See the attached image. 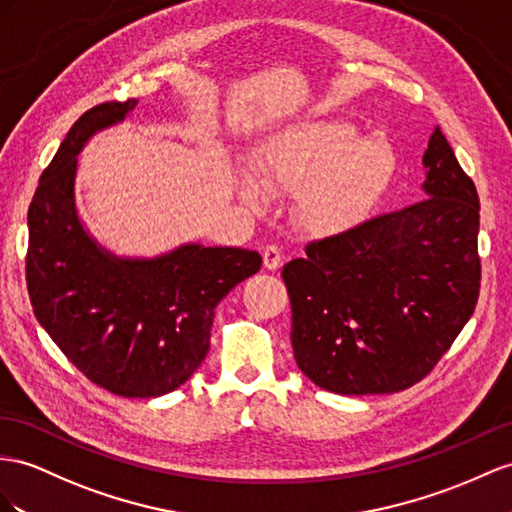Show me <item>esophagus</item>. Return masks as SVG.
Returning a JSON list of instances; mask_svg holds the SVG:
<instances>
[{
  "mask_svg": "<svg viewBox=\"0 0 512 512\" xmlns=\"http://www.w3.org/2000/svg\"><path fill=\"white\" fill-rule=\"evenodd\" d=\"M283 253H281V248L279 246H274V244H270V246H266L264 248V266L268 268V270H277V268H281L283 266Z\"/></svg>",
  "mask_w": 512,
  "mask_h": 512,
  "instance_id": "34e87169",
  "label": "esophagus"
}]
</instances>
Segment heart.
Wrapping results in <instances>:
<instances>
[{"label":"heart","mask_w":512,"mask_h":512,"mask_svg":"<svg viewBox=\"0 0 512 512\" xmlns=\"http://www.w3.org/2000/svg\"><path fill=\"white\" fill-rule=\"evenodd\" d=\"M359 136L348 121L296 123L259 144L253 173L268 192H296V216L305 229L339 233L370 212L396 168L385 136ZM240 194L253 205L264 201L251 179L240 183Z\"/></svg>","instance_id":"obj_1"}]
</instances>
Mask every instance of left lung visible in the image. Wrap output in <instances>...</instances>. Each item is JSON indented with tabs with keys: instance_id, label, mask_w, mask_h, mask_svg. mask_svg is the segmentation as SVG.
I'll return each mask as SVG.
<instances>
[{
	"instance_id": "obj_1",
	"label": "left lung",
	"mask_w": 512,
	"mask_h": 512,
	"mask_svg": "<svg viewBox=\"0 0 512 512\" xmlns=\"http://www.w3.org/2000/svg\"><path fill=\"white\" fill-rule=\"evenodd\" d=\"M422 162V201L309 242L307 257L283 266L296 363L326 391L409 389L476 309V186L439 127Z\"/></svg>"
}]
</instances>
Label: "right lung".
Returning <instances> with one entry per match:
<instances>
[{"mask_svg": "<svg viewBox=\"0 0 512 512\" xmlns=\"http://www.w3.org/2000/svg\"><path fill=\"white\" fill-rule=\"evenodd\" d=\"M136 103L84 112L43 170L28 209L25 281L36 320L90 383L123 398H157L203 363L216 305L261 268V255L183 244L131 259L93 240L75 207L77 155Z\"/></svg>", "mask_w": 512, "mask_h": 512, "instance_id": "1", "label": "right lung"}]
</instances>
